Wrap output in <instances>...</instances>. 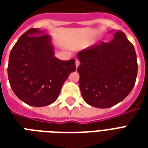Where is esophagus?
<instances>
[{
	"instance_id": "obj_1",
	"label": "esophagus",
	"mask_w": 148,
	"mask_h": 148,
	"mask_svg": "<svg viewBox=\"0 0 148 148\" xmlns=\"http://www.w3.org/2000/svg\"><path fill=\"white\" fill-rule=\"evenodd\" d=\"M75 65H76V67H77V66L80 65V61H79L78 59H76V61H75Z\"/></svg>"
}]
</instances>
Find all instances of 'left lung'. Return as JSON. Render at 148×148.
<instances>
[{"label": "left lung", "mask_w": 148, "mask_h": 148, "mask_svg": "<svg viewBox=\"0 0 148 148\" xmlns=\"http://www.w3.org/2000/svg\"><path fill=\"white\" fill-rule=\"evenodd\" d=\"M79 87L90 106L106 109L122 101L133 89L138 64L133 45L118 31L109 42H101L77 54Z\"/></svg>", "instance_id": "1"}]
</instances>
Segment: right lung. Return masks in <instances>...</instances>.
Returning <instances> with one entry per match:
<instances>
[{
    "label": "right lung",
    "instance_id": "add662e5",
    "mask_svg": "<svg viewBox=\"0 0 148 148\" xmlns=\"http://www.w3.org/2000/svg\"><path fill=\"white\" fill-rule=\"evenodd\" d=\"M51 36L38 28L21 36L9 55L8 77L19 99L35 107L49 106L58 98L64 82L76 71L75 60L55 57Z\"/></svg>",
    "mask_w": 148,
    "mask_h": 148
}]
</instances>
